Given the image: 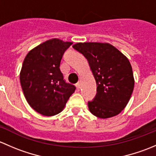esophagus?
I'll use <instances>...</instances> for the list:
<instances>
[{
  "instance_id": "1",
  "label": "esophagus",
  "mask_w": 156,
  "mask_h": 156,
  "mask_svg": "<svg viewBox=\"0 0 156 156\" xmlns=\"http://www.w3.org/2000/svg\"><path fill=\"white\" fill-rule=\"evenodd\" d=\"M75 85H76L77 89H78V90H80V88H81V84H80V82H78V83H77V84H75Z\"/></svg>"
}]
</instances>
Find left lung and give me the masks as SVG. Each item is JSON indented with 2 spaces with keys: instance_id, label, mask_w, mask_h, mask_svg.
Returning <instances> with one entry per match:
<instances>
[{
  "instance_id": "left-lung-1",
  "label": "left lung",
  "mask_w": 156,
  "mask_h": 156,
  "mask_svg": "<svg viewBox=\"0 0 156 156\" xmlns=\"http://www.w3.org/2000/svg\"><path fill=\"white\" fill-rule=\"evenodd\" d=\"M72 48L87 59L97 83L95 97L88 101L90 112L100 119L119 115L127 106L134 87L127 58L107 43H78Z\"/></svg>"
}]
</instances>
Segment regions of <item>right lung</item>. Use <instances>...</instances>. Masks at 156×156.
Masks as SVG:
<instances>
[{
  "mask_svg": "<svg viewBox=\"0 0 156 156\" xmlns=\"http://www.w3.org/2000/svg\"><path fill=\"white\" fill-rule=\"evenodd\" d=\"M72 44L51 39L29 52L20 72V84L31 108L45 116L60 112L76 87L66 82L60 62L66 50Z\"/></svg>",
  "mask_w": 156,
  "mask_h": 156,
  "instance_id": "right-lung-1",
  "label": "right lung"
}]
</instances>
